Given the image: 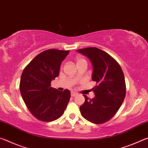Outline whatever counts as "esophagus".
Here are the masks:
<instances>
[{"instance_id": "esophagus-1", "label": "esophagus", "mask_w": 148, "mask_h": 148, "mask_svg": "<svg viewBox=\"0 0 148 148\" xmlns=\"http://www.w3.org/2000/svg\"><path fill=\"white\" fill-rule=\"evenodd\" d=\"M71 96H73V97H75V96H76L77 95H78V94H77V92H71Z\"/></svg>"}]
</instances>
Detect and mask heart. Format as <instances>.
<instances>
[{"label":"heart","instance_id":"b5f03b06","mask_svg":"<svg viewBox=\"0 0 148 148\" xmlns=\"http://www.w3.org/2000/svg\"><path fill=\"white\" fill-rule=\"evenodd\" d=\"M83 62H86V60H84V58H83L79 57V58H77V59H76V63H77V64H80V63H83Z\"/></svg>","mask_w":148,"mask_h":148}]
</instances>
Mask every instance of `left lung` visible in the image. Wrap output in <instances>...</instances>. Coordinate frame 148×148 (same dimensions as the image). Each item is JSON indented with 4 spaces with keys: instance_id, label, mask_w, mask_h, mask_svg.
Listing matches in <instances>:
<instances>
[{
    "instance_id": "left-lung-1",
    "label": "left lung",
    "mask_w": 148,
    "mask_h": 148,
    "mask_svg": "<svg viewBox=\"0 0 148 148\" xmlns=\"http://www.w3.org/2000/svg\"><path fill=\"white\" fill-rule=\"evenodd\" d=\"M90 60L92 66V79L97 85L92 88L95 96L80 106L82 115L95 124L111 119L123 102L126 86L125 77L120 65L113 58L97 48H86L77 50Z\"/></svg>"
}]
</instances>
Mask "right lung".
Wrapping results in <instances>:
<instances>
[{
	"label": "right lung",
	"instance_id": "obj_1",
	"mask_svg": "<svg viewBox=\"0 0 148 148\" xmlns=\"http://www.w3.org/2000/svg\"><path fill=\"white\" fill-rule=\"evenodd\" d=\"M69 53V50H45L23 69L19 83L21 95L29 110L38 120L50 122L57 119L69 103V90L60 92L50 86Z\"/></svg>",
	"mask_w": 148,
	"mask_h": 148
}]
</instances>
